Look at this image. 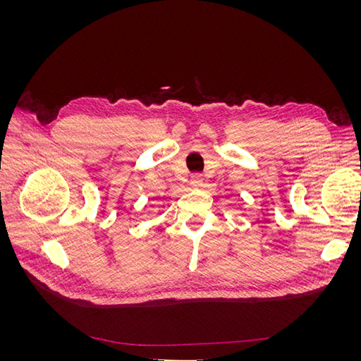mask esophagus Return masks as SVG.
<instances>
[{"label": "esophagus", "mask_w": 361, "mask_h": 361, "mask_svg": "<svg viewBox=\"0 0 361 361\" xmlns=\"http://www.w3.org/2000/svg\"><path fill=\"white\" fill-rule=\"evenodd\" d=\"M190 185L192 188H199V187H202L203 185V178H202V174H192L191 176V180H190Z\"/></svg>", "instance_id": "34e87169"}]
</instances>
